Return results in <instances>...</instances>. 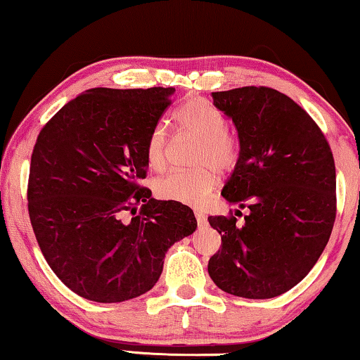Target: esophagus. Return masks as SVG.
<instances>
[{"instance_id": "obj_1", "label": "esophagus", "mask_w": 360, "mask_h": 360, "mask_svg": "<svg viewBox=\"0 0 360 360\" xmlns=\"http://www.w3.org/2000/svg\"><path fill=\"white\" fill-rule=\"evenodd\" d=\"M195 218H197L198 226L207 225V217H205V213H202V212H195Z\"/></svg>"}]
</instances>
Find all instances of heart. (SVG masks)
Returning a JSON list of instances; mask_svg holds the SVG:
<instances>
[{
    "instance_id": "b5f03b06",
    "label": "heart",
    "mask_w": 360,
    "mask_h": 360,
    "mask_svg": "<svg viewBox=\"0 0 360 360\" xmlns=\"http://www.w3.org/2000/svg\"><path fill=\"white\" fill-rule=\"evenodd\" d=\"M176 125L200 140L195 155V170H175L157 180L158 197L174 202L200 207L210 197L218 184L217 168L221 174L235 169L240 147L236 139L228 132L225 115L202 97H193L180 107L175 115ZM143 153L148 167L163 170L169 153V134L163 124H157L146 139Z\"/></svg>"
}]
</instances>
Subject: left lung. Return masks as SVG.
Returning <instances> with one entry per match:
<instances>
[{
	"label": "left lung",
	"mask_w": 360,
	"mask_h": 360,
	"mask_svg": "<svg viewBox=\"0 0 360 360\" xmlns=\"http://www.w3.org/2000/svg\"><path fill=\"white\" fill-rule=\"evenodd\" d=\"M212 96L240 139L221 195L250 214L243 225L233 213L208 217L221 235L208 274L233 296L269 300L302 281L328 245L338 203L334 157L319 125L276 89L246 86Z\"/></svg>",
	"instance_id": "8db88e82"
}]
</instances>
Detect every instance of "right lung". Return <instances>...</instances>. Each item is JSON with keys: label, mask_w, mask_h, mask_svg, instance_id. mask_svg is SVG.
I'll list each match as a JSON object with an SVG mask.
<instances>
[{"label": "right lung", "mask_w": 360, "mask_h": 360, "mask_svg": "<svg viewBox=\"0 0 360 360\" xmlns=\"http://www.w3.org/2000/svg\"><path fill=\"white\" fill-rule=\"evenodd\" d=\"M174 92L91 89L37 135L27 180L32 230L56 276L89 301L122 302L150 291L167 250L197 228L191 208L152 198L140 185L146 139Z\"/></svg>", "instance_id": "1"}]
</instances>
